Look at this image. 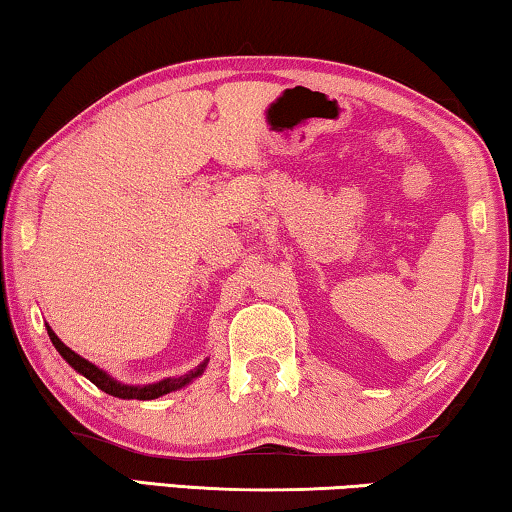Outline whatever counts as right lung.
Masks as SVG:
<instances>
[{"mask_svg": "<svg viewBox=\"0 0 512 512\" xmlns=\"http://www.w3.org/2000/svg\"><path fill=\"white\" fill-rule=\"evenodd\" d=\"M45 327H47V334H50V341H52L54 348H57L59 355L64 357L68 364L75 368L77 373L84 375L86 380H91L93 384H96L100 391H105V393H109V396H114V398H123V400H130V398H135V400L160 398V396H164V393H171V391H178V389L187 387V384H190L192 380H196V377H199L203 371H206V366H208V359H206V361H201V364L196 366L194 371H187L185 375L167 377V380H160V382H155V384H144V387H132V384L116 382L112 375H107L105 371H102V368H98L96 364H91V361H86L84 357L77 355V352L70 350L68 345L61 343V338L52 332L50 325H45Z\"/></svg>", "mask_w": 512, "mask_h": 512, "instance_id": "obj_1", "label": "right lung"}]
</instances>
